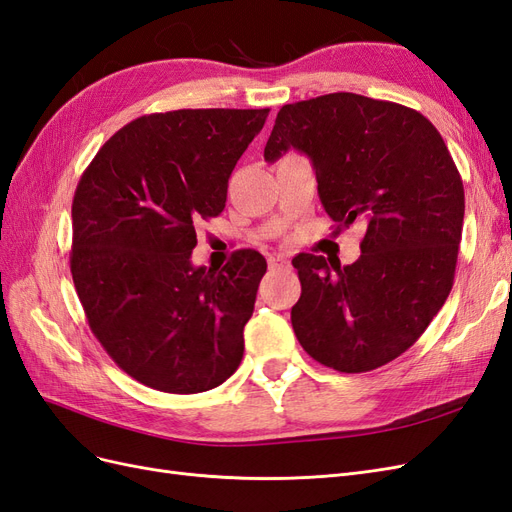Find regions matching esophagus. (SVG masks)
Listing matches in <instances>:
<instances>
[{
	"label": "esophagus",
	"mask_w": 512,
	"mask_h": 512,
	"mask_svg": "<svg viewBox=\"0 0 512 512\" xmlns=\"http://www.w3.org/2000/svg\"><path fill=\"white\" fill-rule=\"evenodd\" d=\"M268 266L272 270H276V268H289V259L283 257V255H274V257L268 259Z\"/></svg>",
	"instance_id": "esophagus-1"
}]
</instances>
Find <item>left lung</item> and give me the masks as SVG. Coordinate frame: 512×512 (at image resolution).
<instances>
[{"label":"left lung","mask_w":512,"mask_h":512,"mask_svg":"<svg viewBox=\"0 0 512 512\" xmlns=\"http://www.w3.org/2000/svg\"><path fill=\"white\" fill-rule=\"evenodd\" d=\"M309 156L321 206L364 225L352 266L302 253L291 326L304 352L341 373H364L410 349L442 309L459 255L463 182L442 135L397 102L337 92L285 105L264 158Z\"/></svg>","instance_id":"obj_1"}]
</instances>
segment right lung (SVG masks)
Here are the masks:
<instances>
[{
	"label": "right lung",
	"mask_w": 512,
	"mask_h": 512,
	"mask_svg": "<svg viewBox=\"0 0 512 512\" xmlns=\"http://www.w3.org/2000/svg\"><path fill=\"white\" fill-rule=\"evenodd\" d=\"M270 109H180L120 128L72 199L70 272L94 337L154 390L221 386L244 356L266 259L236 251L195 268V223L218 216L227 182Z\"/></svg>",
	"instance_id": "obj_1"
}]
</instances>
